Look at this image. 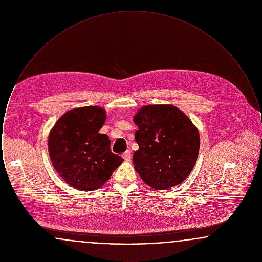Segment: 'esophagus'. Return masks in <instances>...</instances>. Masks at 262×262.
<instances>
[{
    "mask_svg": "<svg viewBox=\"0 0 262 262\" xmlns=\"http://www.w3.org/2000/svg\"><path fill=\"white\" fill-rule=\"evenodd\" d=\"M123 158L125 159V161H130V159H132V154H130V152L127 150V151H125V153L123 154Z\"/></svg>",
    "mask_w": 262,
    "mask_h": 262,
    "instance_id": "1",
    "label": "esophagus"
}]
</instances>
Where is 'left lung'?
Wrapping results in <instances>:
<instances>
[{
  "label": "left lung",
  "instance_id": "8db88e82",
  "mask_svg": "<svg viewBox=\"0 0 262 262\" xmlns=\"http://www.w3.org/2000/svg\"><path fill=\"white\" fill-rule=\"evenodd\" d=\"M135 169L155 189L173 187L187 179L200 151V134L187 116L172 105L142 107L134 118Z\"/></svg>",
  "mask_w": 262,
  "mask_h": 262
}]
</instances>
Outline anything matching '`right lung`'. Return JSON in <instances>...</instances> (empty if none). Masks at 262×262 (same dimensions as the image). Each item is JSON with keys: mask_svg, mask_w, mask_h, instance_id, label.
Listing matches in <instances>:
<instances>
[{"mask_svg": "<svg viewBox=\"0 0 262 262\" xmlns=\"http://www.w3.org/2000/svg\"><path fill=\"white\" fill-rule=\"evenodd\" d=\"M105 120L104 109L88 106L63 114L51 130L52 164L63 181L77 189L102 187L124 161L112 153L108 136L99 134Z\"/></svg>", "mask_w": 262, "mask_h": 262, "instance_id": "add662e5", "label": "right lung"}]
</instances>
